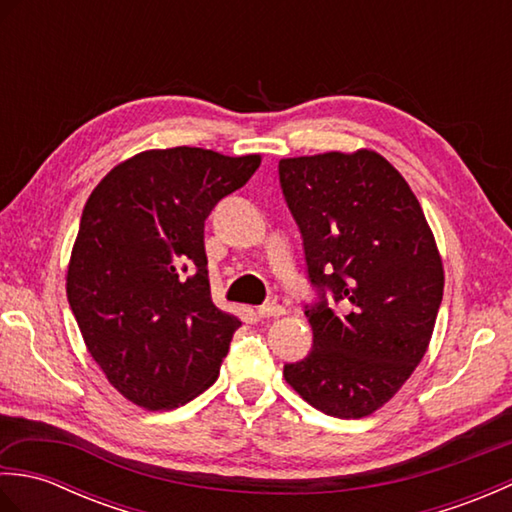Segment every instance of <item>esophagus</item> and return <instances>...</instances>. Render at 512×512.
Segmentation results:
<instances>
[{"instance_id":"1","label":"esophagus","mask_w":512,"mask_h":512,"mask_svg":"<svg viewBox=\"0 0 512 512\" xmlns=\"http://www.w3.org/2000/svg\"><path fill=\"white\" fill-rule=\"evenodd\" d=\"M281 314H286V310L277 306V303H266V306H259L257 308V317L259 319H275L281 317Z\"/></svg>"}]
</instances>
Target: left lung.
<instances>
[{
	"label": "left lung",
	"mask_w": 512,
	"mask_h": 512,
	"mask_svg": "<svg viewBox=\"0 0 512 512\" xmlns=\"http://www.w3.org/2000/svg\"><path fill=\"white\" fill-rule=\"evenodd\" d=\"M279 182L321 295L306 310L312 350L284 365V378L328 416H372L427 354L444 290L436 237L407 180L374 149L281 158ZM325 291L341 311L327 308Z\"/></svg>",
	"instance_id": "obj_1"
}]
</instances>
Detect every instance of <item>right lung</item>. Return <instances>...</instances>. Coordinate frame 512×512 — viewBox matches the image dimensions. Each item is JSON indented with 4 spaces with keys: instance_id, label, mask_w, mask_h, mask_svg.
Masks as SVG:
<instances>
[{
    "instance_id": "add662e5",
    "label": "right lung",
    "mask_w": 512,
    "mask_h": 512,
    "mask_svg": "<svg viewBox=\"0 0 512 512\" xmlns=\"http://www.w3.org/2000/svg\"><path fill=\"white\" fill-rule=\"evenodd\" d=\"M259 165V154L147 149L85 202L65 292L90 356L134 405L176 409L220 376L242 321L211 299L204 220Z\"/></svg>"
}]
</instances>
